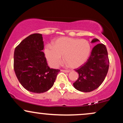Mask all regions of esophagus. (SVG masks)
Wrapping results in <instances>:
<instances>
[{"label":"esophagus","mask_w":123,"mask_h":123,"mask_svg":"<svg viewBox=\"0 0 123 123\" xmlns=\"http://www.w3.org/2000/svg\"><path fill=\"white\" fill-rule=\"evenodd\" d=\"M62 72H66V73H68L69 72L70 70H64V69H62L61 70Z\"/></svg>","instance_id":"1"}]
</instances>
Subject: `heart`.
I'll return each mask as SVG.
<instances>
[{
	"instance_id": "1",
	"label": "heart",
	"mask_w": 123,
	"mask_h": 123,
	"mask_svg": "<svg viewBox=\"0 0 123 123\" xmlns=\"http://www.w3.org/2000/svg\"><path fill=\"white\" fill-rule=\"evenodd\" d=\"M91 46L86 39L69 37L58 38L53 46L46 45L44 53L48 61L57 67L63 60L72 68H77L86 62L90 55Z\"/></svg>"
}]
</instances>
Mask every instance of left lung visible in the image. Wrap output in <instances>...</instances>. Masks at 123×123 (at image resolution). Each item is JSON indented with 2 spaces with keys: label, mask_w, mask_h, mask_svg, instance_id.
I'll use <instances>...</instances> for the list:
<instances>
[{
  "label": "left lung",
  "mask_w": 123,
  "mask_h": 123,
  "mask_svg": "<svg viewBox=\"0 0 123 123\" xmlns=\"http://www.w3.org/2000/svg\"><path fill=\"white\" fill-rule=\"evenodd\" d=\"M94 39L92 43L99 42ZM109 60L108 51L104 44L99 43L93 48L87 61L75 70L79 78L73 83L76 90L81 92H91L98 88L108 73Z\"/></svg>",
  "instance_id": "left-lung-1"
}]
</instances>
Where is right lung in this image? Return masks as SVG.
Masks as SVG:
<instances>
[{"mask_svg":"<svg viewBox=\"0 0 123 123\" xmlns=\"http://www.w3.org/2000/svg\"><path fill=\"white\" fill-rule=\"evenodd\" d=\"M42 35L34 33L24 39L15 47L14 69L24 88L35 93H43L54 85L60 69H50L44 53Z\"/></svg>","mask_w":123,"mask_h":123,"instance_id":"add662e5","label":"right lung"}]
</instances>
